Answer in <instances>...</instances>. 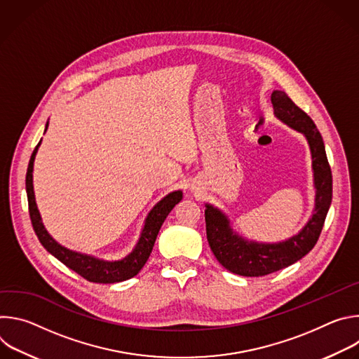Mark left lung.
<instances>
[{
  "label": "left lung",
  "mask_w": 359,
  "mask_h": 359,
  "mask_svg": "<svg viewBox=\"0 0 359 359\" xmlns=\"http://www.w3.org/2000/svg\"><path fill=\"white\" fill-rule=\"evenodd\" d=\"M274 115L301 132L310 144L316 187V208L302 230L280 243L248 241L230 227L229 217L212 204H206L204 219L209 245L217 262L229 271L244 277H262L301 260L317 244L332 200V173L325 146L313 119L299 109L283 90L271 93Z\"/></svg>",
  "instance_id": "left-lung-1"
}]
</instances>
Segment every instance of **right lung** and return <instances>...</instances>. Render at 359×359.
Instances as JSON below:
<instances>
[{
	"instance_id": "obj_1",
	"label": "right lung",
	"mask_w": 359,
	"mask_h": 359,
	"mask_svg": "<svg viewBox=\"0 0 359 359\" xmlns=\"http://www.w3.org/2000/svg\"><path fill=\"white\" fill-rule=\"evenodd\" d=\"M48 129V123L45 126V132ZM39 143L35 146L29 165L27 169V177H25V187H27V196H28V208H29V217L32 227L35 230V234L41 244L46 248L48 252L54 255L55 259H58L61 263H64L67 267L78 273L81 277L90 283H99V284H112V283H121L125 280H129L135 277L142 267L146 264L149 255L153 250V245H155L156 237L159 234V230L166 220L168 215L172 212V209L176 206V204L182 200L183 193L180 190L172 191L168 196H165L159 203L155 204L146 220L144 226L142 229L140 237L126 257L118 262H107V260H100L95 259L92 255L82 254L72 251L60 243H57L50 234L45 230L42 224L41 215L38 212L36 203H35V194H34V186H32V170H34V161L35 155L38 151Z\"/></svg>"
}]
</instances>
